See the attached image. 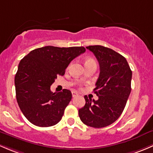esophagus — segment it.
Here are the masks:
<instances>
[{
  "mask_svg": "<svg viewBox=\"0 0 153 153\" xmlns=\"http://www.w3.org/2000/svg\"><path fill=\"white\" fill-rule=\"evenodd\" d=\"M77 96H78V94H77L76 91H72V97H76Z\"/></svg>",
  "mask_w": 153,
  "mask_h": 153,
  "instance_id": "obj_1",
  "label": "esophagus"
}]
</instances>
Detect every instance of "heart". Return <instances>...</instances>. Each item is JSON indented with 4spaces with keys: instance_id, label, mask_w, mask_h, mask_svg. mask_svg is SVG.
<instances>
[{
    "instance_id": "1",
    "label": "heart",
    "mask_w": 153,
    "mask_h": 153,
    "mask_svg": "<svg viewBox=\"0 0 153 153\" xmlns=\"http://www.w3.org/2000/svg\"><path fill=\"white\" fill-rule=\"evenodd\" d=\"M91 61H94L93 59H91V58H89V59H87L85 60V62H91Z\"/></svg>"
}]
</instances>
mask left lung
Returning a JSON list of instances; mask_svg holds the SVG:
<instances>
[{"mask_svg":"<svg viewBox=\"0 0 153 153\" xmlns=\"http://www.w3.org/2000/svg\"><path fill=\"white\" fill-rule=\"evenodd\" d=\"M100 68L94 93L98 100L85 96V105L79 116L86 125L94 128L107 127L116 122L125 108L131 91L132 71L120 53L102 45H89Z\"/></svg>","mask_w":153,"mask_h":153,"instance_id":"obj_1","label":"left lung"}]
</instances>
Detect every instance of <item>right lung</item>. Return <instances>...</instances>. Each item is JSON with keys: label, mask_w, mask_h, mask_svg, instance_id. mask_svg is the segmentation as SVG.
Here are the masks:
<instances>
[{"label": "right lung", "mask_w": 153, "mask_h": 153, "mask_svg": "<svg viewBox=\"0 0 153 153\" xmlns=\"http://www.w3.org/2000/svg\"><path fill=\"white\" fill-rule=\"evenodd\" d=\"M85 51L80 47L48 45L30 51L20 60L15 77L16 99L25 117L36 126L55 125L71 100L69 90L53 93L50 87L58 75L65 74L72 60Z\"/></svg>", "instance_id": "1"}]
</instances>
